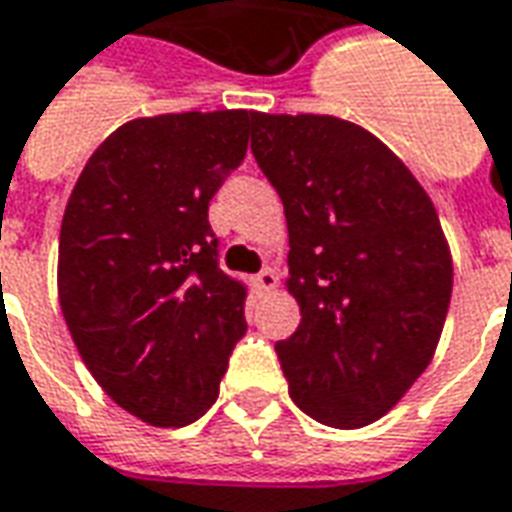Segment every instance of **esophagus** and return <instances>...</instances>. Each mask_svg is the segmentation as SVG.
Listing matches in <instances>:
<instances>
[{
	"mask_svg": "<svg viewBox=\"0 0 512 512\" xmlns=\"http://www.w3.org/2000/svg\"><path fill=\"white\" fill-rule=\"evenodd\" d=\"M274 285H277V271H274V268H263V271H257L255 274V288L260 293H266V291H271V288H274Z\"/></svg>",
	"mask_w": 512,
	"mask_h": 512,
	"instance_id": "obj_1",
	"label": "esophagus"
}]
</instances>
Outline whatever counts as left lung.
<instances>
[{
  "mask_svg": "<svg viewBox=\"0 0 512 512\" xmlns=\"http://www.w3.org/2000/svg\"><path fill=\"white\" fill-rule=\"evenodd\" d=\"M252 155L288 219V291L302 307L277 341L299 410L357 430L430 366L452 299V257L427 191L371 132L335 116H257Z\"/></svg>",
  "mask_w": 512,
  "mask_h": 512,
  "instance_id": "8db88e82",
  "label": "left lung"
}]
</instances>
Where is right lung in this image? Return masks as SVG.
I'll return each instance as SVG.
<instances>
[{
	"mask_svg": "<svg viewBox=\"0 0 512 512\" xmlns=\"http://www.w3.org/2000/svg\"><path fill=\"white\" fill-rule=\"evenodd\" d=\"M260 113H169L124 124L85 163L60 224L57 293L105 393L155 427L219 399L249 288L219 266L207 207L244 163Z\"/></svg>",
	"mask_w": 512,
	"mask_h": 512,
	"instance_id": "add662e5",
	"label": "right lung"
}]
</instances>
